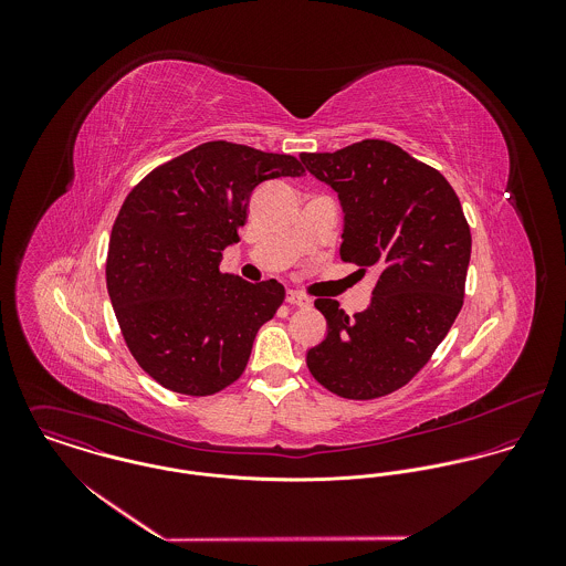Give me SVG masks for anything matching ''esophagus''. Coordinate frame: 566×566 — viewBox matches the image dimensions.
I'll list each match as a JSON object with an SVG mask.
<instances>
[{"label": "esophagus", "instance_id": "34e87169", "mask_svg": "<svg viewBox=\"0 0 566 566\" xmlns=\"http://www.w3.org/2000/svg\"><path fill=\"white\" fill-rule=\"evenodd\" d=\"M285 301H287L290 305H296V307H310V305H312V301H310L307 296L298 294V292H287Z\"/></svg>", "mask_w": 566, "mask_h": 566}]
</instances>
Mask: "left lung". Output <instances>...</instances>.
I'll return each mask as SVG.
<instances>
[{
    "label": "left lung",
    "instance_id": "obj_1",
    "mask_svg": "<svg viewBox=\"0 0 566 566\" xmlns=\"http://www.w3.org/2000/svg\"><path fill=\"white\" fill-rule=\"evenodd\" d=\"M337 191L342 261L379 270L368 310L348 318L318 298L326 337L307 350L310 373L337 397L368 401L413 379L464 303L471 229L449 180L399 146L364 139L301 155Z\"/></svg>",
    "mask_w": 566,
    "mask_h": 566
}]
</instances>
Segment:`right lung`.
I'll use <instances>...</instances> for the list:
<instances>
[{
    "instance_id": "right-lung-1",
    "label": "right lung",
    "mask_w": 566,
    "mask_h": 566,
    "mask_svg": "<svg viewBox=\"0 0 566 566\" xmlns=\"http://www.w3.org/2000/svg\"><path fill=\"white\" fill-rule=\"evenodd\" d=\"M303 174L296 157L209 142L163 163L126 196L106 287L128 350L163 388L209 397L242 377L285 287L220 272L222 250L240 242L256 185Z\"/></svg>"
}]
</instances>
